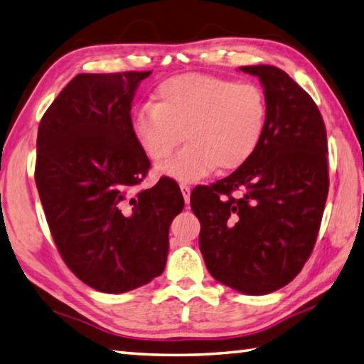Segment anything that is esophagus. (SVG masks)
I'll use <instances>...</instances> for the list:
<instances>
[{
  "instance_id": "1",
  "label": "esophagus",
  "mask_w": 364,
  "mask_h": 364,
  "mask_svg": "<svg viewBox=\"0 0 364 364\" xmlns=\"http://www.w3.org/2000/svg\"><path fill=\"white\" fill-rule=\"evenodd\" d=\"M181 191H182V196H183V200H185V203H190V187L187 183H181Z\"/></svg>"
}]
</instances>
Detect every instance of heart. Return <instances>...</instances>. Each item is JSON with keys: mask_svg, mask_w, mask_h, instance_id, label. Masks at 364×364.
Listing matches in <instances>:
<instances>
[{"mask_svg": "<svg viewBox=\"0 0 364 364\" xmlns=\"http://www.w3.org/2000/svg\"><path fill=\"white\" fill-rule=\"evenodd\" d=\"M155 105L136 111L133 133L150 160L161 161L182 139L181 152L161 163L159 173L193 182L241 168L262 142L267 102L262 88L205 74H183L161 82Z\"/></svg>", "mask_w": 364, "mask_h": 364, "instance_id": "1", "label": "heart"}]
</instances>
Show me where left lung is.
<instances>
[{"instance_id":"left-lung-1","label":"left lung","mask_w":364,"mask_h":364,"mask_svg":"<svg viewBox=\"0 0 364 364\" xmlns=\"http://www.w3.org/2000/svg\"><path fill=\"white\" fill-rule=\"evenodd\" d=\"M241 71L264 87L262 142L235 173L191 191L190 204L210 276L241 293L266 294L298 276L317 241L330 187L326 129L317 105L285 71Z\"/></svg>"}]
</instances>
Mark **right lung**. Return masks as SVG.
Masks as SVG:
<instances>
[{
    "label": "right lung",
    "mask_w": 364,
    "mask_h": 364,
    "mask_svg": "<svg viewBox=\"0 0 364 364\" xmlns=\"http://www.w3.org/2000/svg\"><path fill=\"white\" fill-rule=\"evenodd\" d=\"M150 73L77 74L38 128L34 181L50 235L74 276L102 293H125L160 276L169 225L183 209L169 177L133 195L150 161L129 112Z\"/></svg>",
    "instance_id": "obj_1"
}]
</instances>
